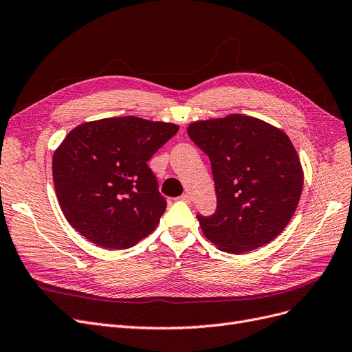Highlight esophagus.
I'll list each match as a JSON object with an SVG mask.
<instances>
[{
    "label": "esophagus",
    "instance_id": "34e87169",
    "mask_svg": "<svg viewBox=\"0 0 352 352\" xmlns=\"http://www.w3.org/2000/svg\"><path fill=\"white\" fill-rule=\"evenodd\" d=\"M179 201H182V202H186V204H189V202H190V196H189L188 193H185V195H182V196H179Z\"/></svg>",
    "mask_w": 352,
    "mask_h": 352
}]
</instances>
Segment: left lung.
Wrapping results in <instances>:
<instances>
[{"instance_id": "8db88e82", "label": "left lung", "mask_w": 352, "mask_h": 352, "mask_svg": "<svg viewBox=\"0 0 352 352\" xmlns=\"http://www.w3.org/2000/svg\"><path fill=\"white\" fill-rule=\"evenodd\" d=\"M188 134L212 167L217 209L196 215L205 236L231 254L273 241L292 219L303 188L290 138L241 114L192 122Z\"/></svg>"}]
</instances>
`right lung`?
Masks as SVG:
<instances>
[{
  "label": "right lung",
  "instance_id": "obj_1",
  "mask_svg": "<svg viewBox=\"0 0 352 352\" xmlns=\"http://www.w3.org/2000/svg\"><path fill=\"white\" fill-rule=\"evenodd\" d=\"M179 127L137 117L83 122L53 154V182L62 212L91 243L112 250L150 235L166 199L147 162Z\"/></svg>",
  "mask_w": 352,
  "mask_h": 352
}]
</instances>
